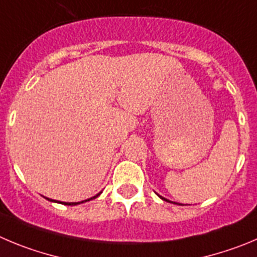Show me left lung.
Wrapping results in <instances>:
<instances>
[{
	"instance_id": "8db88e82",
	"label": "left lung",
	"mask_w": 257,
	"mask_h": 257,
	"mask_svg": "<svg viewBox=\"0 0 257 257\" xmlns=\"http://www.w3.org/2000/svg\"><path fill=\"white\" fill-rule=\"evenodd\" d=\"M160 198H161V199H162V200H166V199H165V198H162V196H160Z\"/></svg>"
}]
</instances>
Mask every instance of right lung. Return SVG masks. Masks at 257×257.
<instances>
[{
    "label": "right lung",
    "instance_id": "obj_1",
    "mask_svg": "<svg viewBox=\"0 0 257 257\" xmlns=\"http://www.w3.org/2000/svg\"><path fill=\"white\" fill-rule=\"evenodd\" d=\"M96 196H99V194H97V195H96ZM96 196H93V198H96ZM91 199H92V198H91ZM88 200H90V199H88ZM85 201H87V200L80 201V203H85ZM80 203H62V204H64V205H76V204H80Z\"/></svg>",
    "mask_w": 257,
    "mask_h": 257
}]
</instances>
